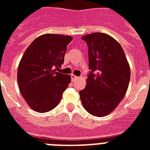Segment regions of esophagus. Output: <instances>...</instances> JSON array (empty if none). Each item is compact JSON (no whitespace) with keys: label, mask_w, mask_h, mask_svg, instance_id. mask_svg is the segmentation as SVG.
<instances>
[{"label":"esophagus","mask_w":150,"mask_h":150,"mask_svg":"<svg viewBox=\"0 0 150 150\" xmlns=\"http://www.w3.org/2000/svg\"><path fill=\"white\" fill-rule=\"evenodd\" d=\"M71 80H72V82H75L76 80L79 79V77H78V76H76V75H71Z\"/></svg>","instance_id":"34e87169"}]
</instances>
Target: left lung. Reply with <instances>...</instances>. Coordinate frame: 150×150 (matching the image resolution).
I'll use <instances>...</instances> for the list:
<instances>
[{
	"mask_svg": "<svg viewBox=\"0 0 150 150\" xmlns=\"http://www.w3.org/2000/svg\"><path fill=\"white\" fill-rule=\"evenodd\" d=\"M88 46L89 71L86 86L79 92L86 111L96 117L110 114L125 96L130 67L118 42L103 33L82 37Z\"/></svg>",
	"mask_w": 150,
	"mask_h": 150,
	"instance_id": "obj_1",
	"label": "left lung"
}]
</instances>
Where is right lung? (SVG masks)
I'll return each mask as SVG.
<instances>
[{
    "label": "right lung",
    "instance_id": "add662e5",
    "mask_svg": "<svg viewBox=\"0 0 150 150\" xmlns=\"http://www.w3.org/2000/svg\"><path fill=\"white\" fill-rule=\"evenodd\" d=\"M72 37L43 34L28 47L18 68V83L27 104L45 113L56 107L71 82V76L56 71L63 64Z\"/></svg>",
    "mask_w": 150,
    "mask_h": 150
}]
</instances>
